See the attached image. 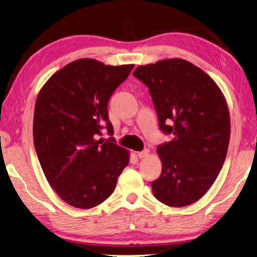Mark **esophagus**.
Masks as SVG:
<instances>
[{
  "label": "esophagus",
  "mask_w": 257,
  "mask_h": 257,
  "mask_svg": "<svg viewBox=\"0 0 257 257\" xmlns=\"http://www.w3.org/2000/svg\"><path fill=\"white\" fill-rule=\"evenodd\" d=\"M149 153H150L149 150H148V149H145V150H143V151H140V152H138V157H139L140 159L147 158V157L149 156Z\"/></svg>",
  "instance_id": "obj_1"
}]
</instances>
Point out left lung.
Returning <instances> with one entry per match:
<instances>
[{
	"instance_id": "8db88e82",
	"label": "left lung",
	"mask_w": 257,
	"mask_h": 257,
	"mask_svg": "<svg viewBox=\"0 0 257 257\" xmlns=\"http://www.w3.org/2000/svg\"><path fill=\"white\" fill-rule=\"evenodd\" d=\"M133 76L149 88L160 130L173 137L157 149L162 171L151 182L154 197L170 207L191 205L225 162L230 119L224 95L205 71L179 58L139 66Z\"/></svg>"
}]
</instances>
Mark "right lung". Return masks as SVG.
<instances>
[{"label":"right lung","instance_id":"1","mask_svg":"<svg viewBox=\"0 0 257 257\" xmlns=\"http://www.w3.org/2000/svg\"><path fill=\"white\" fill-rule=\"evenodd\" d=\"M134 65L106 66L79 59L65 66L42 87L33 116V142L48 182L62 200L88 209L112 195L128 151L114 138L107 104Z\"/></svg>","mask_w":257,"mask_h":257}]
</instances>
